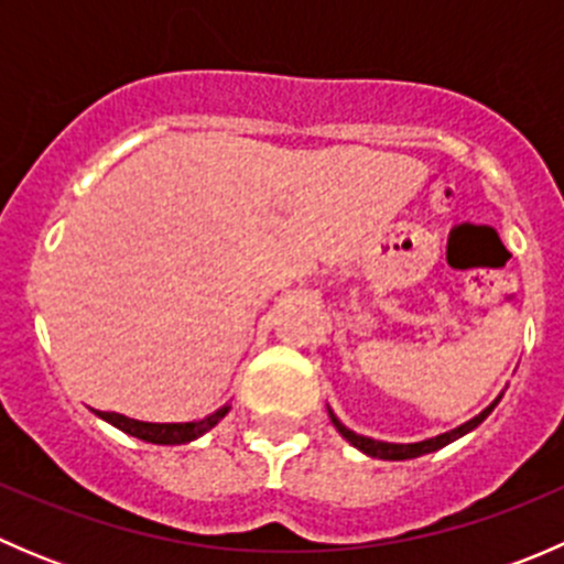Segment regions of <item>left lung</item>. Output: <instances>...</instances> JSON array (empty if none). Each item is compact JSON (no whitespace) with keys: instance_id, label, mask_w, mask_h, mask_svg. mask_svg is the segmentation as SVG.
Masks as SVG:
<instances>
[{"instance_id":"1","label":"left lung","mask_w":564,"mask_h":564,"mask_svg":"<svg viewBox=\"0 0 564 564\" xmlns=\"http://www.w3.org/2000/svg\"><path fill=\"white\" fill-rule=\"evenodd\" d=\"M499 398H502V395H499ZM499 398L491 403V406L482 409V412L477 414V417H471L469 423L458 425V429L447 431V434L431 436V440H423V442H414V445H392V442H379V440H371V436H360V434H355V431L346 429V425L340 423L338 417H335L333 409H327V412H329V420H333V425H335V429H338V434L344 436V440L349 442V445H355L357 451L366 453V456L382 458V460H406V458H417V456H425V453L440 451V447H445V445H451V442H456L458 436L469 434L471 429H477V425H480L482 420H486L488 414L494 412V406H497V403H499Z\"/></svg>"}]
</instances>
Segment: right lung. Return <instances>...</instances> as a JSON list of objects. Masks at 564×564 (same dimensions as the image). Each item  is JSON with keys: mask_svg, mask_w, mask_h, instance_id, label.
Returning a JSON list of instances; mask_svg holds the SVG:
<instances>
[{"mask_svg": "<svg viewBox=\"0 0 564 564\" xmlns=\"http://www.w3.org/2000/svg\"><path fill=\"white\" fill-rule=\"evenodd\" d=\"M226 412H229V406H220L218 412L207 414L202 420H193V423H141V420H130L117 412H98V417H104L106 423L117 425L119 431H124V434L135 436L141 442H152V445H185V442L198 440L209 429H215L226 417Z\"/></svg>", "mask_w": 564, "mask_h": 564, "instance_id": "right-lung-1", "label": "right lung"}]
</instances>
